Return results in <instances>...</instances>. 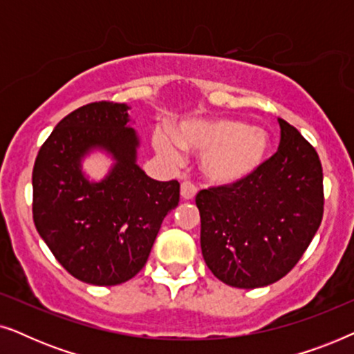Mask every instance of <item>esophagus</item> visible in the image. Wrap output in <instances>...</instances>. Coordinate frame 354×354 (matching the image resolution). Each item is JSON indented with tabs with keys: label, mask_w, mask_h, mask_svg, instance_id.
<instances>
[{
	"label": "esophagus",
	"mask_w": 354,
	"mask_h": 354,
	"mask_svg": "<svg viewBox=\"0 0 354 354\" xmlns=\"http://www.w3.org/2000/svg\"><path fill=\"white\" fill-rule=\"evenodd\" d=\"M196 192H198V188L193 185L192 182H183L180 185V195L183 200H193L196 195Z\"/></svg>",
	"instance_id": "34e87169"
}]
</instances>
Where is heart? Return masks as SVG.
Here are the masks:
<instances>
[{
  "instance_id": "heart-1",
  "label": "heart",
  "mask_w": 354,
  "mask_h": 354,
  "mask_svg": "<svg viewBox=\"0 0 354 354\" xmlns=\"http://www.w3.org/2000/svg\"><path fill=\"white\" fill-rule=\"evenodd\" d=\"M154 149L171 164L183 161V149L203 154V172L217 185H234L263 166L269 154V135L243 120L225 118L188 119L176 135L159 129L153 133Z\"/></svg>"
}]
</instances>
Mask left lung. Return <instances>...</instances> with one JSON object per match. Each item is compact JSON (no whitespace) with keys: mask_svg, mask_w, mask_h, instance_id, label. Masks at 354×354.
Returning a JSON list of instances; mask_svg holds the SVG:
<instances>
[{"mask_svg":"<svg viewBox=\"0 0 354 354\" xmlns=\"http://www.w3.org/2000/svg\"><path fill=\"white\" fill-rule=\"evenodd\" d=\"M279 125L277 153L253 176L196 195L203 258L230 287L259 288L285 277L321 225V159L293 125Z\"/></svg>","mask_w":354,"mask_h":354,"instance_id":"left-lung-1","label":"left lung"}]
</instances>
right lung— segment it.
Returning a JSON list of instances; mask_svg holds the SVG:
<instances>
[{"mask_svg":"<svg viewBox=\"0 0 354 354\" xmlns=\"http://www.w3.org/2000/svg\"><path fill=\"white\" fill-rule=\"evenodd\" d=\"M125 103L96 101L67 114L37 154L33 222L71 275L91 285H119L147 264L164 217L178 205L177 180L158 182L137 164L140 140ZM95 147L116 162L101 183L81 174Z\"/></svg>","mask_w":354,"mask_h":354,"instance_id":"obj_1","label":"right lung"}]
</instances>
